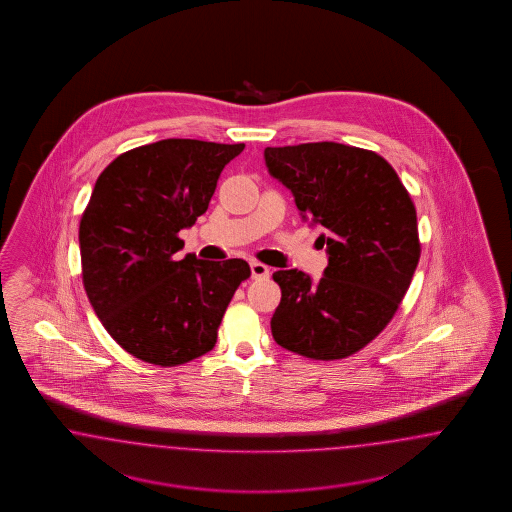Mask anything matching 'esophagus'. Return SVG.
<instances>
[{
	"instance_id": "34e87169",
	"label": "esophagus",
	"mask_w": 512,
	"mask_h": 512,
	"mask_svg": "<svg viewBox=\"0 0 512 512\" xmlns=\"http://www.w3.org/2000/svg\"><path fill=\"white\" fill-rule=\"evenodd\" d=\"M270 276V268L263 263L253 261L251 263V278L253 279H266Z\"/></svg>"
}]
</instances>
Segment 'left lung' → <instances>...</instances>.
<instances>
[{"instance_id":"obj_1","label":"left lung","mask_w":512,"mask_h":512,"mask_svg":"<svg viewBox=\"0 0 512 512\" xmlns=\"http://www.w3.org/2000/svg\"><path fill=\"white\" fill-rule=\"evenodd\" d=\"M268 172L321 225L328 266L317 283L278 270L270 321L278 345L313 360L355 355L390 323L420 259L417 210L387 159L357 146L308 142L266 148Z\"/></svg>"}]
</instances>
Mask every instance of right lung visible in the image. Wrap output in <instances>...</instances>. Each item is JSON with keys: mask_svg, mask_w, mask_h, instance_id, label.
I'll return each mask as SVG.
<instances>
[{"mask_svg": "<svg viewBox=\"0 0 512 512\" xmlns=\"http://www.w3.org/2000/svg\"><path fill=\"white\" fill-rule=\"evenodd\" d=\"M246 144L165 139L118 155L99 174L80 219L82 281L114 341L171 368L214 349L242 259L201 261L178 233L208 210L217 178Z\"/></svg>", "mask_w": 512, "mask_h": 512, "instance_id": "right-lung-1", "label": "right lung"}]
</instances>
